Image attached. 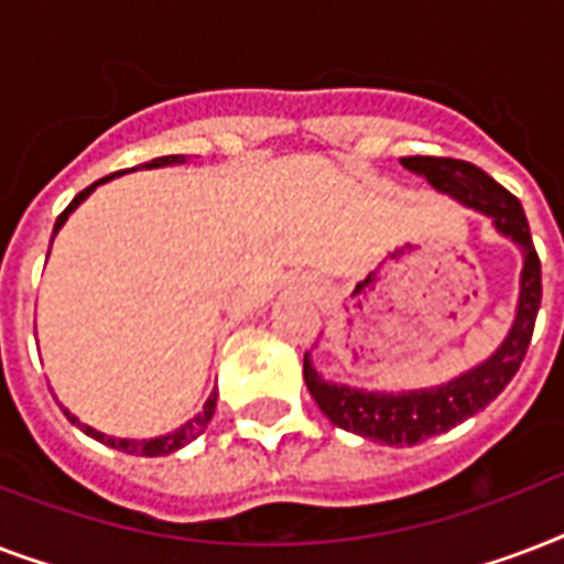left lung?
I'll use <instances>...</instances> for the list:
<instances>
[{
	"instance_id": "obj_1",
	"label": "left lung",
	"mask_w": 564,
	"mask_h": 564,
	"mask_svg": "<svg viewBox=\"0 0 564 564\" xmlns=\"http://www.w3.org/2000/svg\"><path fill=\"white\" fill-rule=\"evenodd\" d=\"M401 166L427 178L430 187L438 193L451 195L454 202L491 219L500 237L512 239L521 248L524 263H521V281H518L516 318L503 343L474 369L456 375L447 383L403 389V392L357 389V386L325 380L310 360V354H304V380H307L310 394L316 398L318 410L325 412L336 427L392 447L419 445L424 438L445 433L486 410L521 369L530 339H533L539 304H542V263L535 254L524 207L516 195L477 170L474 163L454 161V158L415 154V158H401Z\"/></svg>"
}]
</instances>
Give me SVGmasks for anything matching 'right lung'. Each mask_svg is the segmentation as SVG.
Returning a JSON list of instances; mask_svg holds the SVG:
<instances>
[{
    "instance_id": "obj_1",
    "label": "right lung",
    "mask_w": 564,
    "mask_h": 564,
    "mask_svg": "<svg viewBox=\"0 0 564 564\" xmlns=\"http://www.w3.org/2000/svg\"><path fill=\"white\" fill-rule=\"evenodd\" d=\"M178 163H187V158H184V154H166V158H154V161L143 163V170H161V166H178ZM126 172H137V166H134V170H126ZM126 172H117V175H126ZM117 175H108V178L96 181V184H90V187L82 189V193L75 195L73 202H69V207H66V210L61 213V216H57L55 234L61 228H64V221L69 219V213H73L75 207H78V204H82V202H87V195H90L93 189L99 187V184H108V181H113V178H117ZM55 234H52V239H55ZM216 398H219V392L213 389L210 398H207V403H204V410L198 412L195 419H189L187 424H181L178 430H172V433H166V436H154V438H117V436H108V433H101V430L90 427V424H84V421L75 419L73 412L66 410V406H64V415L69 421H73L75 427H82L84 433H87V436L96 438V442H101V445L113 447V451H122V454H134V456H170V454H175V451H181V447H184V445H189L193 438L202 436L204 427L210 424L213 412H216Z\"/></svg>"
}]
</instances>
